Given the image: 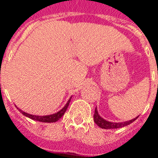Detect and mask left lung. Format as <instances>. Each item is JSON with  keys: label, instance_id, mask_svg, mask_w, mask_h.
<instances>
[{"label": "left lung", "instance_id": "8db88e82", "mask_svg": "<svg viewBox=\"0 0 158 158\" xmlns=\"http://www.w3.org/2000/svg\"><path fill=\"white\" fill-rule=\"evenodd\" d=\"M138 118V116L135 119H133L131 120H129V121H125V122L122 123H113V122H109V121H106L102 118L100 115H98V110L97 108L95 109V112H94V122L96 123L97 125H98L99 127H101L102 129H118V128L124 127V126H126V125H130L133 121H135L136 119Z\"/></svg>", "mask_w": 158, "mask_h": 158}]
</instances>
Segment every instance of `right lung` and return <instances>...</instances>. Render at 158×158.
<instances>
[{
    "label": "right lung",
    "mask_w": 158,
    "mask_h": 158,
    "mask_svg": "<svg viewBox=\"0 0 158 158\" xmlns=\"http://www.w3.org/2000/svg\"><path fill=\"white\" fill-rule=\"evenodd\" d=\"M69 102H70V99H69L68 102L66 103V105L64 106V107L62 108L61 110H59L58 112L55 113V114H52V115H43V116H40V115H30V114H28V113L24 112L23 110H21L20 109H19V110L20 111L23 115H24L27 117L30 118L32 120H38V121H40V122H48V123H51V122H56L57 120H59L60 118L62 117V115H64V112L66 111L67 108H68V106L69 104Z\"/></svg>",
    "instance_id": "right-lung-1"
}]
</instances>
